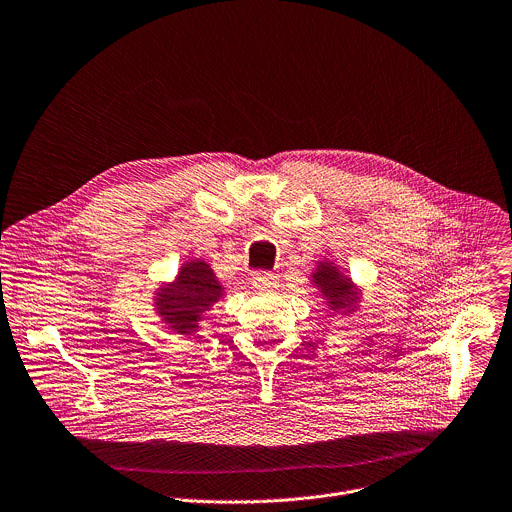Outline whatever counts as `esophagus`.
<instances>
[{"mask_svg": "<svg viewBox=\"0 0 512 512\" xmlns=\"http://www.w3.org/2000/svg\"><path fill=\"white\" fill-rule=\"evenodd\" d=\"M279 285V279L273 273H257L253 275V287L261 293H269L275 291Z\"/></svg>", "mask_w": 512, "mask_h": 512, "instance_id": "esophagus-1", "label": "esophagus"}]
</instances>
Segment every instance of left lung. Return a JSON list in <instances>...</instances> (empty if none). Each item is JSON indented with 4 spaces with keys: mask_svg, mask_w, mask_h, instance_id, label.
<instances>
[{
    "mask_svg": "<svg viewBox=\"0 0 512 512\" xmlns=\"http://www.w3.org/2000/svg\"><path fill=\"white\" fill-rule=\"evenodd\" d=\"M309 283L317 289L319 297L331 309V313L350 315L358 311L362 303V289L354 283V279L335 261L325 257L315 263V269L309 275Z\"/></svg>",
    "mask_w": 512,
    "mask_h": 512,
    "instance_id": "left-lung-1",
    "label": "left lung"
}]
</instances>
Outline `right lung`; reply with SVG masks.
<instances>
[{"label": "right lung", "instance_id": "1", "mask_svg": "<svg viewBox=\"0 0 512 512\" xmlns=\"http://www.w3.org/2000/svg\"><path fill=\"white\" fill-rule=\"evenodd\" d=\"M227 295L213 267L203 259H189L173 281H162L152 293L158 319L183 337H197L199 323Z\"/></svg>", "mask_w": 512, "mask_h": 512}]
</instances>
